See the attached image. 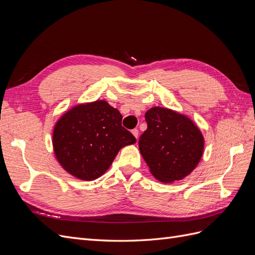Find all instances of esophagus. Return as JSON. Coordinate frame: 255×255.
<instances>
[{
	"instance_id": "esophagus-1",
	"label": "esophagus",
	"mask_w": 255,
	"mask_h": 255,
	"mask_svg": "<svg viewBox=\"0 0 255 255\" xmlns=\"http://www.w3.org/2000/svg\"><path fill=\"white\" fill-rule=\"evenodd\" d=\"M132 134L135 136V138L137 139V138H138V135H139V132H138V129H137V128H134V129H132Z\"/></svg>"
}]
</instances>
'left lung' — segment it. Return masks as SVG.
Segmentation results:
<instances>
[{
    "instance_id": "8db88e82",
    "label": "left lung",
    "mask_w": 255,
    "mask_h": 255,
    "mask_svg": "<svg viewBox=\"0 0 255 255\" xmlns=\"http://www.w3.org/2000/svg\"><path fill=\"white\" fill-rule=\"evenodd\" d=\"M144 118L148 128L138 144L151 173L163 183L184 179L202 157L200 129L186 116L163 107H152Z\"/></svg>"
}]
</instances>
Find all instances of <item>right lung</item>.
<instances>
[{"mask_svg": "<svg viewBox=\"0 0 255 255\" xmlns=\"http://www.w3.org/2000/svg\"><path fill=\"white\" fill-rule=\"evenodd\" d=\"M121 121L122 115L106 101L81 104L68 111L53 132L54 152L61 167L84 181L101 176L121 148L136 142Z\"/></svg>", "mask_w": 255, "mask_h": 255, "instance_id": "right-lung-1", "label": "right lung"}]
</instances>
